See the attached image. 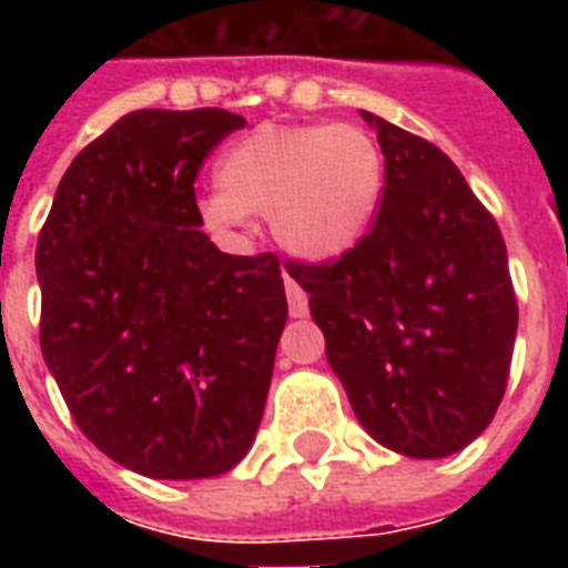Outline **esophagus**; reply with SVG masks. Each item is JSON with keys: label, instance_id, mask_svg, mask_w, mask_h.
<instances>
[{"label": "esophagus", "instance_id": "34e87169", "mask_svg": "<svg viewBox=\"0 0 568 568\" xmlns=\"http://www.w3.org/2000/svg\"><path fill=\"white\" fill-rule=\"evenodd\" d=\"M285 297H288V312H292V318H303V315L310 312V301H306V292H303L301 285L294 283L288 274H285Z\"/></svg>", "mask_w": 568, "mask_h": 568}]
</instances>
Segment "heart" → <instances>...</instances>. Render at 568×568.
Wrapping results in <instances>:
<instances>
[{"mask_svg":"<svg viewBox=\"0 0 568 568\" xmlns=\"http://www.w3.org/2000/svg\"><path fill=\"white\" fill-rule=\"evenodd\" d=\"M221 191L200 200L203 223L232 235L267 214L288 256L327 265L363 244L383 203L386 159L356 123H265L221 155Z\"/></svg>","mask_w":568,"mask_h":568,"instance_id":"heart-1","label":"heart"}]
</instances>
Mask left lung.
I'll return each instance as SVG.
<instances>
[{"label":"left lung","mask_w":568,"mask_h":568,"mask_svg":"<svg viewBox=\"0 0 568 568\" xmlns=\"http://www.w3.org/2000/svg\"><path fill=\"white\" fill-rule=\"evenodd\" d=\"M386 159L363 244L292 265L356 418L404 457L457 454L489 427L519 306L495 217L439 146L359 111Z\"/></svg>","instance_id":"obj_1"}]
</instances>
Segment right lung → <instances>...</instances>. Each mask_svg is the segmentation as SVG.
I'll return each instance as SVG.
<instances>
[{
  "label": "right lung",
  "instance_id": "right-lung-1",
  "mask_svg": "<svg viewBox=\"0 0 568 568\" xmlns=\"http://www.w3.org/2000/svg\"><path fill=\"white\" fill-rule=\"evenodd\" d=\"M244 123L120 118L67 168L38 239L47 368L79 430L155 480L235 468L265 413L288 318L280 258L221 253L194 196L205 155Z\"/></svg>",
  "mask_w": 568,
  "mask_h": 568
}]
</instances>
